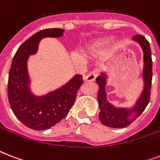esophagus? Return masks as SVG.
Returning <instances> with one entry per match:
<instances>
[{"instance_id":"obj_1","label":"esophagus","mask_w":160,"mask_h":160,"mask_svg":"<svg viewBox=\"0 0 160 160\" xmlns=\"http://www.w3.org/2000/svg\"><path fill=\"white\" fill-rule=\"evenodd\" d=\"M99 73H100V69H98L96 68L95 70H94L92 72H90V74H88L85 77V80H87V81H92L95 79V78L97 77L98 75H99Z\"/></svg>"}]
</instances>
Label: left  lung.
<instances>
[{
    "label": "left lung",
    "instance_id": "obj_1",
    "mask_svg": "<svg viewBox=\"0 0 160 160\" xmlns=\"http://www.w3.org/2000/svg\"><path fill=\"white\" fill-rule=\"evenodd\" d=\"M134 40L139 42L144 51V68L143 77L144 80V90L141 97L137 103L135 108L131 110L126 109H117L112 106L106 100L105 93V76L104 74L99 75L96 78V82L100 85V90L98 94V101L100 105V119L103 124L105 126L111 128H124L134 122V119L128 120L127 117L131 112H135L136 117H139L144 112L148 105L151 95V85L153 71H152V57L151 50L149 41L142 35H135Z\"/></svg>",
    "mask_w": 160,
    "mask_h": 160
}]
</instances>
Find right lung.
<instances>
[{
	"instance_id": "right-lung-1",
	"label": "right lung",
	"mask_w": 160,
	"mask_h": 160,
	"mask_svg": "<svg viewBox=\"0 0 160 160\" xmlns=\"http://www.w3.org/2000/svg\"><path fill=\"white\" fill-rule=\"evenodd\" d=\"M64 30L45 29L34 34L16 51L9 72L7 94L12 111L17 119L35 130H45L62 120L73 106L78 90L83 84V76L76 75L69 83L56 91L42 97L30 92L26 60L33 55L44 37H60Z\"/></svg>"
}]
</instances>
